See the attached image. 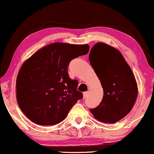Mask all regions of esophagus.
Masks as SVG:
<instances>
[{
    "mask_svg": "<svg viewBox=\"0 0 154 154\" xmlns=\"http://www.w3.org/2000/svg\"><path fill=\"white\" fill-rule=\"evenodd\" d=\"M87 94H88V91H85V92L83 93V99H86L87 97Z\"/></svg>",
    "mask_w": 154,
    "mask_h": 154,
    "instance_id": "esophagus-1",
    "label": "esophagus"
}]
</instances>
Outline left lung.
Segmentation results:
<instances>
[{"label": "left lung", "mask_w": 154, "mask_h": 154, "mask_svg": "<svg viewBox=\"0 0 154 154\" xmlns=\"http://www.w3.org/2000/svg\"><path fill=\"white\" fill-rule=\"evenodd\" d=\"M89 60L104 90L102 102L89 111L98 121L115 123L129 114L137 100L134 74L121 52L103 42L92 47Z\"/></svg>", "instance_id": "8db88e82"}]
</instances>
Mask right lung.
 Returning a JSON list of instances; mask_svg holds the SVG:
<instances>
[{"instance_id": "obj_1", "label": "right lung", "mask_w": 154, "mask_h": 154, "mask_svg": "<svg viewBox=\"0 0 154 154\" xmlns=\"http://www.w3.org/2000/svg\"><path fill=\"white\" fill-rule=\"evenodd\" d=\"M88 45L54 42L37 51L23 64L16 79V98L25 116L39 125L63 122L79 100L78 82L71 79L72 60L88 53Z\"/></svg>"}]
</instances>
